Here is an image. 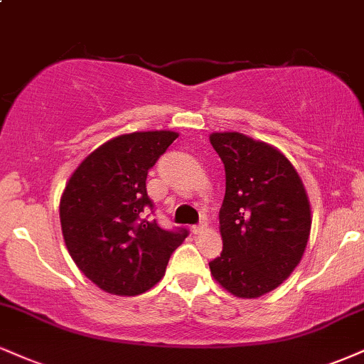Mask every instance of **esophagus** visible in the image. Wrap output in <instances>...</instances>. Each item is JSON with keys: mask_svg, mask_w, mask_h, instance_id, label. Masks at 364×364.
<instances>
[{"mask_svg": "<svg viewBox=\"0 0 364 364\" xmlns=\"http://www.w3.org/2000/svg\"><path fill=\"white\" fill-rule=\"evenodd\" d=\"M203 230H207V224H205V222H201V224L191 227V232H193V234H196V235L201 234Z\"/></svg>", "mask_w": 364, "mask_h": 364, "instance_id": "34e87169", "label": "esophagus"}]
</instances>
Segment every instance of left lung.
Listing matches in <instances>:
<instances>
[{
    "mask_svg": "<svg viewBox=\"0 0 364 364\" xmlns=\"http://www.w3.org/2000/svg\"><path fill=\"white\" fill-rule=\"evenodd\" d=\"M210 142L225 168L218 213L224 249L210 271L232 295L257 299L304 256L312 225L307 191L278 149L239 132H215Z\"/></svg>",
    "mask_w": 364,
    "mask_h": 364,
    "instance_id": "obj_1",
    "label": "left lung"
}]
</instances>
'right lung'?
I'll use <instances>...</instances> for the list:
<instances>
[{
	"instance_id": "1",
	"label": "right lung",
	"mask_w": 364,
	"mask_h": 364,
	"mask_svg": "<svg viewBox=\"0 0 364 364\" xmlns=\"http://www.w3.org/2000/svg\"><path fill=\"white\" fill-rule=\"evenodd\" d=\"M176 139V132L154 130L108 140L65 185L59 207L65 247L82 274L105 291H147L188 237L183 227L164 230L142 215L147 207L154 210L146 188L149 169Z\"/></svg>"
}]
</instances>
